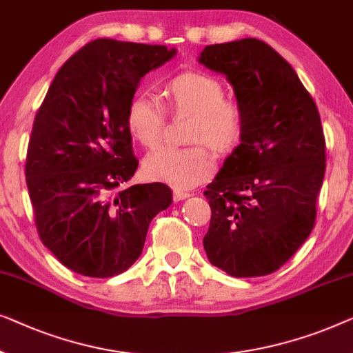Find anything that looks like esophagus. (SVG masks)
I'll use <instances>...</instances> for the list:
<instances>
[{
	"mask_svg": "<svg viewBox=\"0 0 353 353\" xmlns=\"http://www.w3.org/2000/svg\"><path fill=\"white\" fill-rule=\"evenodd\" d=\"M188 196H190V193H188V192L174 190V193H172V198H174V201H182V200H187Z\"/></svg>",
	"mask_w": 353,
	"mask_h": 353,
	"instance_id": "34e87169",
	"label": "esophagus"
}]
</instances>
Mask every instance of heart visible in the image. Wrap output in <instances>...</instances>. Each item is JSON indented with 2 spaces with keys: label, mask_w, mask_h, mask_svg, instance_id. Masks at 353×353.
<instances>
[{
  "label": "heart",
  "mask_w": 353,
  "mask_h": 353,
  "mask_svg": "<svg viewBox=\"0 0 353 353\" xmlns=\"http://www.w3.org/2000/svg\"><path fill=\"white\" fill-rule=\"evenodd\" d=\"M172 110L193 113L188 139L196 145L161 147L143 160L142 170L153 182L187 190L208 181L214 172V160L208 143L217 153H228L241 142L246 126L245 108L225 97L221 79L203 72H185L166 84ZM126 128L143 147H157L166 128V112L157 99L134 97L126 108Z\"/></svg>",
  "instance_id": "b5f03b06"
}]
</instances>
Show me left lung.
Masks as SVG:
<instances>
[{"label": "left lung", "mask_w": 353, "mask_h": 353, "mask_svg": "<svg viewBox=\"0 0 353 353\" xmlns=\"http://www.w3.org/2000/svg\"><path fill=\"white\" fill-rule=\"evenodd\" d=\"M198 62L227 77L246 115L240 145L205 192L211 222L203 246L228 275H269L315 224L326 170L319 108L294 68L261 39L211 44Z\"/></svg>", "instance_id": "1"}]
</instances>
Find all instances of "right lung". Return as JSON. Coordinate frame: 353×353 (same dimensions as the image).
I'll return each mask as SVG.
<instances>
[{
    "label": "right lung",
    "mask_w": 353,
    "mask_h": 353,
    "mask_svg": "<svg viewBox=\"0 0 353 353\" xmlns=\"http://www.w3.org/2000/svg\"><path fill=\"white\" fill-rule=\"evenodd\" d=\"M174 56L158 44L94 39L63 63L38 108L26 163L34 224L79 275L128 270L152 219L172 203L165 183L126 187L139 161L125 117L141 78Z\"/></svg>",
    "instance_id": "1"
}]
</instances>
